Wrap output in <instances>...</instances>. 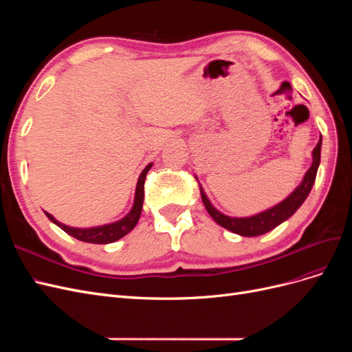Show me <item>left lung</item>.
<instances>
[{"instance_id": "8db88e82", "label": "left lung", "mask_w": 352, "mask_h": 352, "mask_svg": "<svg viewBox=\"0 0 352 352\" xmlns=\"http://www.w3.org/2000/svg\"><path fill=\"white\" fill-rule=\"evenodd\" d=\"M320 153H322V135H320V140H318L317 145L313 150V154H311L313 163H311L310 168L307 170V173L304 175L301 184L298 185L283 201L278 202V204L267 208V210H263V211L257 212V214H252L248 217H232V216L223 214L221 211H219L214 206L211 204V201L206 195L204 189H202V186L199 185L202 202H204V206L208 211V214L212 217V220H214L221 228L236 233V235L248 236V238L264 235V233L270 232L276 226H279L280 223L289 219L294 212L302 206V202L307 199L308 194H310V190L314 185L317 168H318V166H320ZM195 179L198 180L197 176H195Z\"/></svg>"}]
</instances>
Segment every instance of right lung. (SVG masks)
Returning <instances> with one entry per match:
<instances>
[{"label": "right lung", "mask_w": 352, "mask_h": 352, "mask_svg": "<svg viewBox=\"0 0 352 352\" xmlns=\"http://www.w3.org/2000/svg\"><path fill=\"white\" fill-rule=\"evenodd\" d=\"M151 167H153V163H150L142 170V173L140 175V179H138V184H136L133 206H132L131 211L127 212V214L124 217H122L120 220L107 223V225L94 226V228H72V226L65 225V223L58 221L54 216L50 214V212H47V211H45V214L52 223H54V225H57L60 229L69 233L70 236L76 238L82 242L111 243V242L119 241L120 238L127 235V233H129L136 226L138 220H140V217H141L142 204H144V184H145V177H146L148 170H150Z\"/></svg>", "instance_id": "right-lung-1"}]
</instances>
